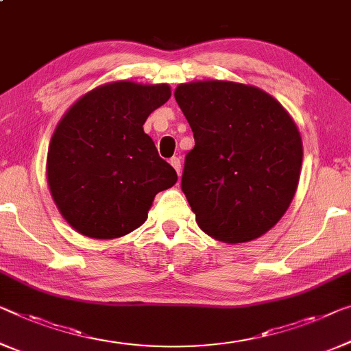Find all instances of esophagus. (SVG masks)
<instances>
[{
    "label": "esophagus",
    "mask_w": 351,
    "mask_h": 351,
    "mask_svg": "<svg viewBox=\"0 0 351 351\" xmlns=\"http://www.w3.org/2000/svg\"><path fill=\"white\" fill-rule=\"evenodd\" d=\"M170 164L176 170L178 176H181V160H180V158H171L170 159Z\"/></svg>",
    "instance_id": "esophagus-1"
}]
</instances>
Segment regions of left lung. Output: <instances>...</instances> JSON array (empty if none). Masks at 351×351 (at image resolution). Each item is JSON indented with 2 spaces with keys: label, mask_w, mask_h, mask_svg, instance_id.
Here are the masks:
<instances>
[{
  "label": "left lung",
  "mask_w": 351,
  "mask_h": 351,
  "mask_svg": "<svg viewBox=\"0 0 351 351\" xmlns=\"http://www.w3.org/2000/svg\"><path fill=\"white\" fill-rule=\"evenodd\" d=\"M175 99L195 140L181 189L198 227L232 244L261 237L300 181L302 143L290 114L269 94L233 82L184 83Z\"/></svg>",
  "instance_id": "8db88e82"
}]
</instances>
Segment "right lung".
Masks as SVG:
<instances>
[{"instance_id":"add662e5","label":"right lung","mask_w":351,"mask_h":351,"mask_svg":"<svg viewBox=\"0 0 351 351\" xmlns=\"http://www.w3.org/2000/svg\"><path fill=\"white\" fill-rule=\"evenodd\" d=\"M170 99L169 85L113 82L83 96L61 119L47 156V180L62 217L78 233L112 239L142 226L156 193L176 182L143 124Z\"/></svg>"}]
</instances>
